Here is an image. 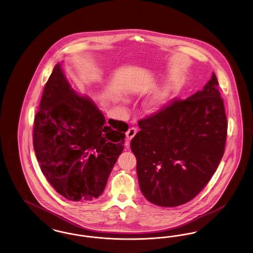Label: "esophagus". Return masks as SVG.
Listing matches in <instances>:
<instances>
[{
	"mask_svg": "<svg viewBox=\"0 0 253 253\" xmlns=\"http://www.w3.org/2000/svg\"><path fill=\"white\" fill-rule=\"evenodd\" d=\"M135 133H136V129L135 128H130L127 132H126V137H127V139L128 140H131L132 137L135 135Z\"/></svg>",
	"mask_w": 253,
	"mask_h": 253,
	"instance_id": "esophagus-1",
	"label": "esophagus"
}]
</instances>
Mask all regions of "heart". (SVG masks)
Wrapping results in <instances>:
<instances>
[{"mask_svg":"<svg viewBox=\"0 0 253 253\" xmlns=\"http://www.w3.org/2000/svg\"><path fill=\"white\" fill-rule=\"evenodd\" d=\"M170 93H171V89L169 88L167 90H165L162 94H160L159 96L149 100L145 105V110L151 114L157 113L159 110L163 108V106L166 104L167 99H168L169 96L170 95Z\"/></svg>","mask_w":253,"mask_h":253,"instance_id":"b5f03b06","label":"heart"}]
</instances>
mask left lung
I'll list each match as a JSON object with an SVG mask.
<instances>
[{
  "mask_svg": "<svg viewBox=\"0 0 253 253\" xmlns=\"http://www.w3.org/2000/svg\"><path fill=\"white\" fill-rule=\"evenodd\" d=\"M131 141L145 198L160 207L191 201L211 176L225 152L228 121L214 73L186 99H174L138 121Z\"/></svg>",
  "mask_w": 253,
  "mask_h": 253,
  "instance_id": "8db88e82",
  "label": "left lung"
}]
</instances>
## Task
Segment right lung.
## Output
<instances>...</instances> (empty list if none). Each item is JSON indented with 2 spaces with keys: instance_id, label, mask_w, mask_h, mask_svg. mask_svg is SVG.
Wrapping results in <instances>:
<instances>
[{
  "instance_id": "obj_1",
  "label": "right lung",
  "mask_w": 253,
  "mask_h": 253,
  "mask_svg": "<svg viewBox=\"0 0 253 253\" xmlns=\"http://www.w3.org/2000/svg\"><path fill=\"white\" fill-rule=\"evenodd\" d=\"M128 124L109 120L88 96L77 94L55 65L34 121L33 145L41 169L53 188L71 201L103 193L124 148Z\"/></svg>"
}]
</instances>
